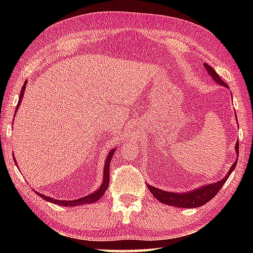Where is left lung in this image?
I'll use <instances>...</instances> for the list:
<instances>
[{
  "label": "left lung",
  "instance_id": "obj_1",
  "mask_svg": "<svg viewBox=\"0 0 253 253\" xmlns=\"http://www.w3.org/2000/svg\"><path fill=\"white\" fill-rule=\"evenodd\" d=\"M203 65H204V67H206L210 76L214 79V82L218 84L224 85V87L228 88L227 84H225L223 80L219 78L216 72L214 71L211 66L208 65L207 63H203ZM235 149H236V152H237V154H238V152H239V142L238 141L236 142ZM236 164H237V162H234L232 168L229 169L227 175L225 176L222 180L214 182V184H209L206 186H202L200 188H197V189H195V190L184 192V193L169 192V191L158 189V188L152 187L150 185H147V186L149 188V190L151 191V193L155 197L157 200H159L160 202H162L164 204H168V206H174L177 208H188V209L198 208V207L203 206V204H206L207 202L211 200L212 198L216 196V193L221 190L223 185L228 179L229 175L232 174V171L235 169Z\"/></svg>",
  "mask_w": 253,
  "mask_h": 253
}]
</instances>
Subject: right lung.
Segmentation results:
<instances>
[{"instance_id":"1","label":"right lung","mask_w":253,"mask_h":253,"mask_svg":"<svg viewBox=\"0 0 253 253\" xmlns=\"http://www.w3.org/2000/svg\"><path fill=\"white\" fill-rule=\"evenodd\" d=\"M26 84L27 82H25V84H23V88L20 90V95H19V100H18V104L16 106V110H15V114L16 115V112H17L18 107L20 105V102L23 100V96H24V91L26 89ZM115 150L116 149H113L110 151V153L107 154V158L105 160V164H104V169H103V181H102V184L100 186V188H98V190H95L93 193H90L88 196H84L80 199H76V200H56V199H53L50 197H46L44 195H42V193L37 192L39 197H41L42 199H44V200L52 202V203H55L58 204V206H62V207H78V206H83V204H89V203H93L95 201H98L99 199L103 196V193L106 191L107 187H109L110 184V164H111V160L112 157L114 155L115 153ZM17 163L15 160V164Z\"/></svg>"}]
</instances>
